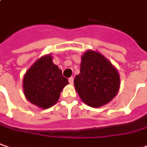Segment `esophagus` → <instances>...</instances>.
<instances>
[{
    "mask_svg": "<svg viewBox=\"0 0 147 147\" xmlns=\"http://www.w3.org/2000/svg\"><path fill=\"white\" fill-rule=\"evenodd\" d=\"M69 80L70 84H73V82H74V78L73 77L69 78V80Z\"/></svg>",
    "mask_w": 147,
    "mask_h": 147,
    "instance_id": "obj_1",
    "label": "esophagus"
}]
</instances>
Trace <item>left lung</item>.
<instances>
[{"label":"left lung","instance_id":"obj_1","mask_svg":"<svg viewBox=\"0 0 147 147\" xmlns=\"http://www.w3.org/2000/svg\"><path fill=\"white\" fill-rule=\"evenodd\" d=\"M120 84L119 73L110 61L96 51L84 53L74 85L86 105L98 108L109 103L117 94Z\"/></svg>","mask_w":147,"mask_h":147}]
</instances>
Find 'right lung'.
I'll return each instance as SVG.
<instances>
[{
  "label": "right lung",
  "instance_id": "1",
  "mask_svg": "<svg viewBox=\"0 0 147 147\" xmlns=\"http://www.w3.org/2000/svg\"><path fill=\"white\" fill-rule=\"evenodd\" d=\"M52 59L51 55L41 57L28 69L22 82L26 99L43 109L56 104L63 88L68 84Z\"/></svg>",
  "mask_w": 147,
  "mask_h": 147
}]
</instances>
